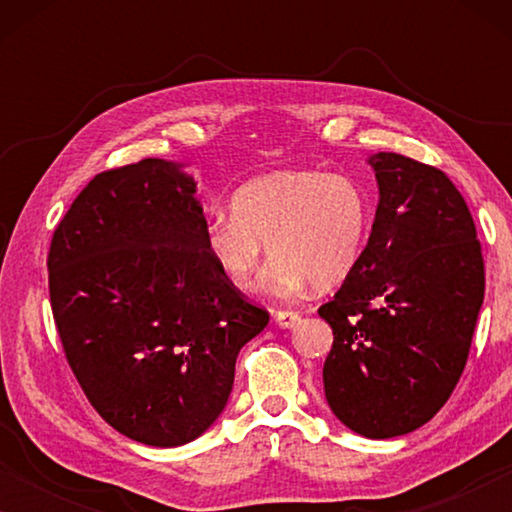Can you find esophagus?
Here are the masks:
<instances>
[{"instance_id":"obj_1","label":"esophagus","mask_w":512,"mask_h":512,"mask_svg":"<svg viewBox=\"0 0 512 512\" xmlns=\"http://www.w3.org/2000/svg\"><path fill=\"white\" fill-rule=\"evenodd\" d=\"M275 321L282 328H293L300 321V312H296V310H277Z\"/></svg>"}]
</instances>
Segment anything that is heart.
<instances>
[{"label":"heart","mask_w":512,"mask_h":512,"mask_svg":"<svg viewBox=\"0 0 512 512\" xmlns=\"http://www.w3.org/2000/svg\"><path fill=\"white\" fill-rule=\"evenodd\" d=\"M233 219L207 223V254L237 291L256 286L263 247L275 261L270 282L296 291L310 282L328 291L352 275L366 247L373 207L347 174L303 170L247 181L230 200Z\"/></svg>","instance_id":"heart-1"}]
</instances>
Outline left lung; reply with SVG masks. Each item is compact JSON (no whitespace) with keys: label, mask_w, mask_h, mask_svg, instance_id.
I'll return each instance as SVG.
<instances>
[{"label":"left lung","mask_w":512,"mask_h":512,"mask_svg":"<svg viewBox=\"0 0 512 512\" xmlns=\"http://www.w3.org/2000/svg\"><path fill=\"white\" fill-rule=\"evenodd\" d=\"M380 205L352 275L319 317L333 328L324 391L366 438L419 429L447 403L485 298L473 216L438 167L375 153Z\"/></svg>","instance_id":"8db88e82"}]
</instances>
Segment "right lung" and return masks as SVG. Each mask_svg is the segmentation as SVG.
Wrapping results in <instances>:
<instances>
[{
  "label": "right lung",
  "instance_id": "right-lung-1",
  "mask_svg": "<svg viewBox=\"0 0 512 512\" xmlns=\"http://www.w3.org/2000/svg\"><path fill=\"white\" fill-rule=\"evenodd\" d=\"M195 181L144 158L95 174L55 228L48 291L67 363L118 433L153 447L202 436L226 408L240 349L270 314L205 247Z\"/></svg>",
  "mask_w": 512,
  "mask_h": 512
}]
</instances>
